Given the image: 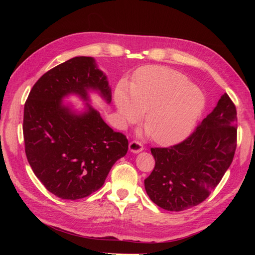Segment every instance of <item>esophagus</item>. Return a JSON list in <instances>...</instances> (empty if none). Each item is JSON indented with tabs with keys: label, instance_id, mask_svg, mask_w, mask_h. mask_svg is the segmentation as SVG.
I'll return each instance as SVG.
<instances>
[{
	"label": "esophagus",
	"instance_id": "1",
	"mask_svg": "<svg viewBox=\"0 0 255 255\" xmlns=\"http://www.w3.org/2000/svg\"><path fill=\"white\" fill-rule=\"evenodd\" d=\"M128 149H129L130 152H133V153H139V152H141L143 150V145L139 141L133 140V141L129 142Z\"/></svg>",
	"mask_w": 255,
	"mask_h": 255
}]
</instances>
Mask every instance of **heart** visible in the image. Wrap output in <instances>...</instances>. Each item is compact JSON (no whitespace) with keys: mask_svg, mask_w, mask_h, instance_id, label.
<instances>
[{"mask_svg":"<svg viewBox=\"0 0 255 255\" xmlns=\"http://www.w3.org/2000/svg\"><path fill=\"white\" fill-rule=\"evenodd\" d=\"M115 102L123 122H133L145 112L146 132L154 141L170 144L194 128L205 106V96L182 73L164 67L142 70L130 87H118Z\"/></svg>","mask_w":255,"mask_h":255,"instance_id":"heart-1","label":"heart"}]
</instances>
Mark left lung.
<instances>
[{"label": "left lung", "instance_id": "8db88e82", "mask_svg": "<svg viewBox=\"0 0 255 255\" xmlns=\"http://www.w3.org/2000/svg\"><path fill=\"white\" fill-rule=\"evenodd\" d=\"M236 107L225 94L184 141L151 148L155 159L144 188L152 201L170 212L203 202L229 169L236 150Z\"/></svg>", "mask_w": 255, "mask_h": 255}]
</instances>
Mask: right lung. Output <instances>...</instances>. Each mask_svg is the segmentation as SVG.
<instances>
[{"instance_id":"obj_1","label":"right lung","mask_w":255,"mask_h":255,"mask_svg":"<svg viewBox=\"0 0 255 255\" xmlns=\"http://www.w3.org/2000/svg\"><path fill=\"white\" fill-rule=\"evenodd\" d=\"M90 90L107 103L112 90L92 57L78 56L51 69L36 82L24 105L25 154L35 175L65 200L88 197L103 186L128 141L115 132L88 102ZM75 94L87 102L78 113L62 100Z\"/></svg>"}]
</instances>
